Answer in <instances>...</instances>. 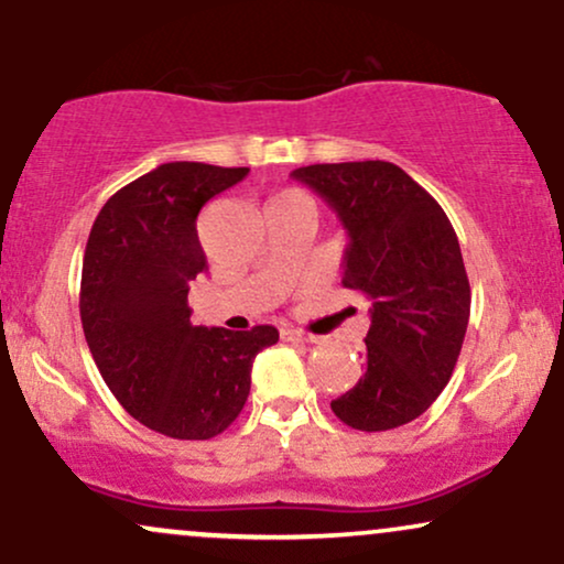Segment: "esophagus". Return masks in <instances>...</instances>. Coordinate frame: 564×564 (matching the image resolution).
I'll return each mask as SVG.
<instances>
[{
  "mask_svg": "<svg viewBox=\"0 0 564 564\" xmlns=\"http://www.w3.org/2000/svg\"><path fill=\"white\" fill-rule=\"evenodd\" d=\"M281 336H283V339H286V341H318V339H315V336L300 332V328H283Z\"/></svg>",
  "mask_w": 564,
  "mask_h": 564,
  "instance_id": "esophagus-1",
  "label": "esophagus"
}]
</instances>
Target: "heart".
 <instances>
[{
    "label": "heart",
    "mask_w": 564,
    "mask_h": 564,
    "mask_svg": "<svg viewBox=\"0 0 564 564\" xmlns=\"http://www.w3.org/2000/svg\"><path fill=\"white\" fill-rule=\"evenodd\" d=\"M286 196H300V193H294V191H289V193H281V196H275V198H286Z\"/></svg>",
    "instance_id": "1"
}]
</instances>
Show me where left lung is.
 Instances as JSON below:
<instances>
[{"label":"left lung","instance_id":"left-lung-1","mask_svg":"<svg viewBox=\"0 0 564 564\" xmlns=\"http://www.w3.org/2000/svg\"><path fill=\"white\" fill-rule=\"evenodd\" d=\"M347 230V289L371 302L366 373L332 400L360 432L403 426L448 384L469 323V278L456 230L422 185L390 161L300 166Z\"/></svg>","mask_w":564,"mask_h":564}]
</instances>
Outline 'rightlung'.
Instances as JSON below:
<instances>
[{
  "label": "right lung",
  "instance_id": "obj_1",
  "mask_svg": "<svg viewBox=\"0 0 564 564\" xmlns=\"http://www.w3.org/2000/svg\"><path fill=\"white\" fill-rule=\"evenodd\" d=\"M249 174L246 166L172 161L113 193L97 215L82 264L79 313L97 371L129 416L174 440H209L249 398L257 352L275 326H193L191 281L206 270L200 206Z\"/></svg>",
  "mask_w": 564,
  "mask_h": 564
}]
</instances>
